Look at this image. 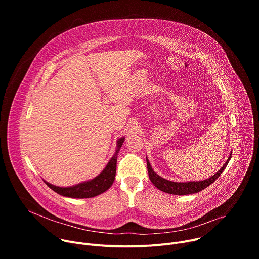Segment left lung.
Masks as SVG:
<instances>
[{
	"label": "left lung",
	"instance_id": "obj_1",
	"mask_svg": "<svg viewBox=\"0 0 259 259\" xmlns=\"http://www.w3.org/2000/svg\"><path fill=\"white\" fill-rule=\"evenodd\" d=\"M231 158H232V154L230 155L226 164L221 167V169L218 172H216L213 176L209 177L208 179L201 180V181H188V182H174V181L167 180V179L159 176L153 170V168L147 159H146V164H147V171H149V177L157 189H159L160 191L167 193V194L183 196V195L199 193V192L203 191L204 189H206L207 187H209L210 184L213 183L217 179V177L224 172V170L228 166Z\"/></svg>",
	"mask_w": 259,
	"mask_h": 259
}]
</instances>
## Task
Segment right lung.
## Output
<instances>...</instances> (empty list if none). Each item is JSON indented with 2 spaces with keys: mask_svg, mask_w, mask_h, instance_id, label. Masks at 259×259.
Returning <instances> with one entry per match:
<instances>
[{
  "mask_svg": "<svg viewBox=\"0 0 259 259\" xmlns=\"http://www.w3.org/2000/svg\"><path fill=\"white\" fill-rule=\"evenodd\" d=\"M124 141H125L124 137L120 138L117 141V150L115 155L113 156L112 159L109 160V162L107 163L103 171L100 174H98L95 178L76 184V186L73 187H68V188L56 187L45 180L44 182L55 193L68 198L86 199V198H93L104 193L112 187V184L115 180L116 170H117V157Z\"/></svg>",
  "mask_w": 259,
  "mask_h": 259,
  "instance_id": "add662e5",
  "label": "right lung"
}]
</instances>
